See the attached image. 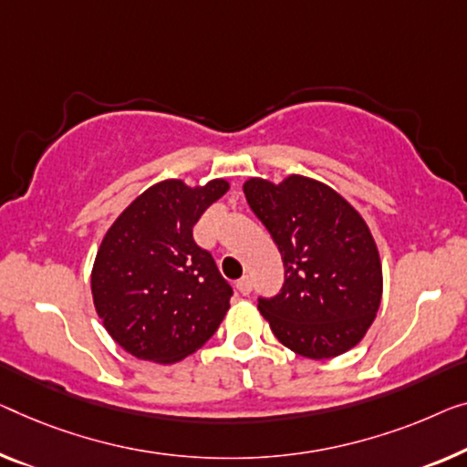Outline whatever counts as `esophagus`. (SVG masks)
I'll return each mask as SVG.
<instances>
[{
  "label": "esophagus",
  "mask_w": 467,
  "mask_h": 467,
  "mask_svg": "<svg viewBox=\"0 0 467 467\" xmlns=\"http://www.w3.org/2000/svg\"><path fill=\"white\" fill-rule=\"evenodd\" d=\"M236 289H239L241 296L252 294V278H249V276L239 278V281H236Z\"/></svg>",
  "instance_id": "obj_1"
}]
</instances>
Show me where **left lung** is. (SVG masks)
I'll use <instances>...</instances> for the list:
<instances>
[{"label": "left lung", "mask_w": 467, "mask_h": 467, "mask_svg": "<svg viewBox=\"0 0 467 467\" xmlns=\"http://www.w3.org/2000/svg\"><path fill=\"white\" fill-rule=\"evenodd\" d=\"M243 192L285 264L281 294L257 308L275 337L312 360L339 357L373 325L384 276L367 222L321 180L249 178Z\"/></svg>", "instance_id": "left-lung-1"}]
</instances>
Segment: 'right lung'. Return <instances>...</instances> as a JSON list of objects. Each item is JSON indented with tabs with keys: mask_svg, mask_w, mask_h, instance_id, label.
<instances>
[{
	"mask_svg": "<svg viewBox=\"0 0 467 467\" xmlns=\"http://www.w3.org/2000/svg\"><path fill=\"white\" fill-rule=\"evenodd\" d=\"M231 189L167 178L117 215L96 254L92 297L104 329L140 360L171 365L197 352L231 308L233 289L192 239L203 212Z\"/></svg>",
	"mask_w": 467,
	"mask_h": 467,
	"instance_id": "right-lung-1",
	"label": "right lung"
}]
</instances>
